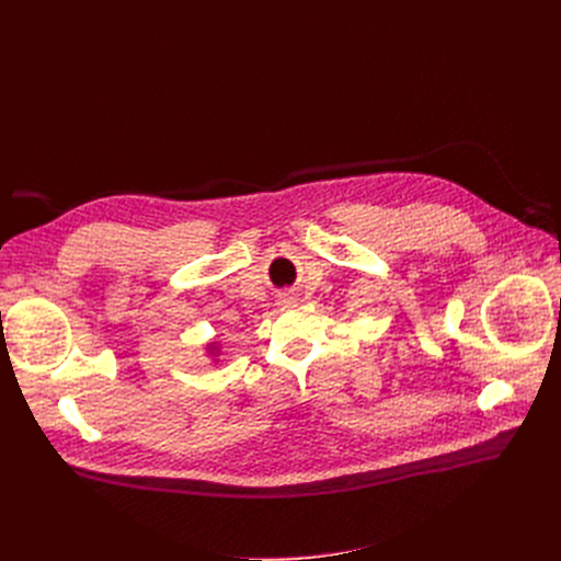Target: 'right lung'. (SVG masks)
Listing matches in <instances>:
<instances>
[{"mask_svg": "<svg viewBox=\"0 0 561 561\" xmlns=\"http://www.w3.org/2000/svg\"><path fill=\"white\" fill-rule=\"evenodd\" d=\"M209 350H211V352H216V350H218V345H216V343H211V345H209Z\"/></svg>", "mask_w": 561, "mask_h": 561, "instance_id": "1", "label": "right lung"}]
</instances>
